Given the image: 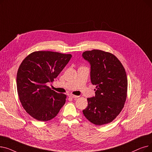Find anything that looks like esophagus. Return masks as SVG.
I'll use <instances>...</instances> for the list:
<instances>
[{
    "mask_svg": "<svg viewBox=\"0 0 152 152\" xmlns=\"http://www.w3.org/2000/svg\"><path fill=\"white\" fill-rule=\"evenodd\" d=\"M68 96L71 98H73V99H76V98L79 97V96H77V95H75L73 94H69Z\"/></svg>",
    "mask_w": 152,
    "mask_h": 152,
    "instance_id": "esophagus-1",
    "label": "esophagus"
}]
</instances>
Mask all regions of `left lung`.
<instances>
[{
  "label": "left lung",
  "mask_w": 152,
  "mask_h": 152,
  "mask_svg": "<svg viewBox=\"0 0 152 152\" xmlns=\"http://www.w3.org/2000/svg\"><path fill=\"white\" fill-rule=\"evenodd\" d=\"M83 58L91 64V79L95 95L87 99L83 110L92 123L100 126L113 121L123 110L127 97V79L122 63L113 54L100 50L85 51Z\"/></svg>",
  "instance_id": "1"
}]
</instances>
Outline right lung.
I'll list each match as a JSON object with an SVG mask.
<instances>
[{"label": "right lung", "mask_w": 152, "mask_h": 152, "mask_svg": "<svg viewBox=\"0 0 152 152\" xmlns=\"http://www.w3.org/2000/svg\"><path fill=\"white\" fill-rule=\"evenodd\" d=\"M71 57V54L36 51L20 65L17 75L19 99L23 108L37 120H50L65 103L66 95L56 92L46 84L54 81Z\"/></svg>", "instance_id": "1"}]
</instances>
